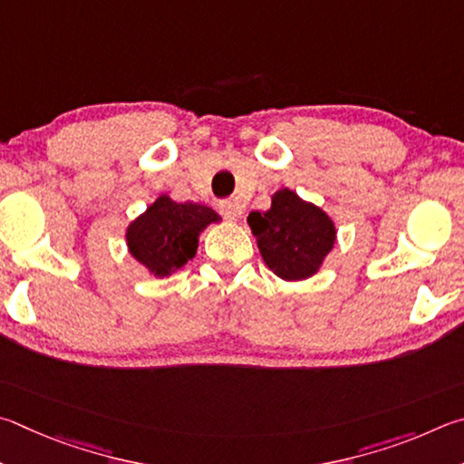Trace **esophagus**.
<instances>
[{
    "label": "esophagus",
    "mask_w": 464,
    "mask_h": 464,
    "mask_svg": "<svg viewBox=\"0 0 464 464\" xmlns=\"http://www.w3.org/2000/svg\"><path fill=\"white\" fill-rule=\"evenodd\" d=\"M218 211L222 214L226 219H230V222H234V219L238 218V206L230 199H224L218 203Z\"/></svg>",
    "instance_id": "34e87169"
}]
</instances>
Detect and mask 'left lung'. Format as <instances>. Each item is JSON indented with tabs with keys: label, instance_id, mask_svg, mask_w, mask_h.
Here are the masks:
<instances>
[{
	"label": "left lung",
	"instance_id": "left-lung-1",
	"mask_svg": "<svg viewBox=\"0 0 464 464\" xmlns=\"http://www.w3.org/2000/svg\"><path fill=\"white\" fill-rule=\"evenodd\" d=\"M248 226L265 265L285 281L318 273L336 242V226L326 211L287 187L273 195L266 211H250Z\"/></svg>",
	"mask_w": 464,
	"mask_h": 464
}]
</instances>
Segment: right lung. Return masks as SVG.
<instances>
[{"instance_id":"obj_1","label":"right lung","mask_w":464,"mask_h":464,"mask_svg":"<svg viewBox=\"0 0 464 464\" xmlns=\"http://www.w3.org/2000/svg\"><path fill=\"white\" fill-rule=\"evenodd\" d=\"M219 219L214 209L201 203H177L169 195H159L128 226V250L154 277H169L191 261L198 253L199 234Z\"/></svg>"}]
</instances>
